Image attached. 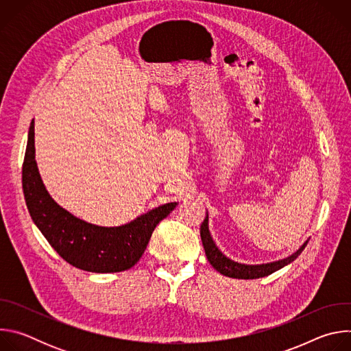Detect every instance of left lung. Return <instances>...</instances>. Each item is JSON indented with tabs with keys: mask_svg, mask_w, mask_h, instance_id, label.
<instances>
[{
	"mask_svg": "<svg viewBox=\"0 0 351 351\" xmlns=\"http://www.w3.org/2000/svg\"><path fill=\"white\" fill-rule=\"evenodd\" d=\"M199 234H202V241L206 250V256L210 261V264L222 275L229 276V278H236V279H258L268 276L274 274L275 271L286 267L287 264L293 263L300 254H302L303 250L306 248L308 240L300 247L295 253H293L290 257L275 261V263H268V264H261V265H245V264H239L236 261H232L228 258L225 254L221 253V250L217 247V244L213 240V236L208 229V214L202 223V228H199Z\"/></svg>",
	"mask_w": 351,
	"mask_h": 351,
	"instance_id": "1",
	"label": "left lung"
}]
</instances>
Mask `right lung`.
<instances>
[{"label": "right lung", "mask_w": 351, "mask_h": 351, "mask_svg": "<svg viewBox=\"0 0 351 351\" xmlns=\"http://www.w3.org/2000/svg\"><path fill=\"white\" fill-rule=\"evenodd\" d=\"M22 186L30 217L47 241L71 265L95 274L132 268L143 256L156 226L178 203H168L115 228L84 222L48 194L34 160V122L30 123L22 168Z\"/></svg>", "instance_id": "obj_1"}]
</instances>
